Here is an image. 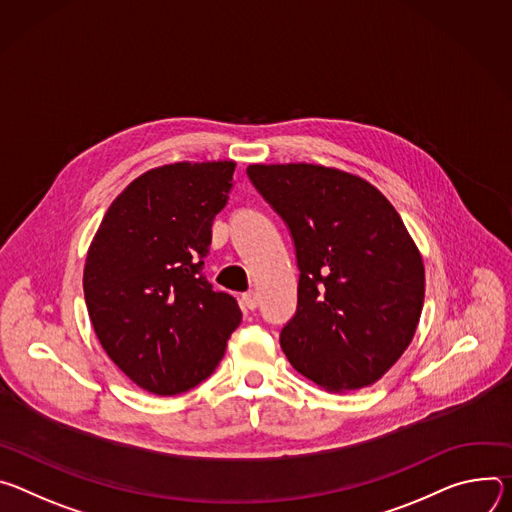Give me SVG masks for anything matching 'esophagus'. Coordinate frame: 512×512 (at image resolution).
Listing matches in <instances>:
<instances>
[{
  "label": "esophagus",
  "instance_id": "obj_1",
  "mask_svg": "<svg viewBox=\"0 0 512 512\" xmlns=\"http://www.w3.org/2000/svg\"><path fill=\"white\" fill-rule=\"evenodd\" d=\"M242 305H244V309L254 311L258 307V297L254 293H246V295H242Z\"/></svg>",
  "mask_w": 512,
  "mask_h": 512
}]
</instances>
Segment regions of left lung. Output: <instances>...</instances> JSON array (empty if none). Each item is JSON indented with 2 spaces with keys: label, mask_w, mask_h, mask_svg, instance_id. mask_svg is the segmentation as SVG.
Here are the masks:
<instances>
[{
  "label": "left lung",
  "mask_w": 512,
  "mask_h": 512,
  "mask_svg": "<svg viewBox=\"0 0 512 512\" xmlns=\"http://www.w3.org/2000/svg\"><path fill=\"white\" fill-rule=\"evenodd\" d=\"M248 177L289 225L301 270L282 352L329 392L374 384L413 342L425 299L423 258L401 215L333 166L250 164Z\"/></svg>",
  "instance_id": "left-lung-1"
}]
</instances>
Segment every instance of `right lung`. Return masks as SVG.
I'll return each mask as SVG.
<instances>
[{
  "instance_id": "right-lung-1",
  "label": "right lung",
  "mask_w": 512,
  "mask_h": 512,
  "mask_svg": "<svg viewBox=\"0 0 512 512\" xmlns=\"http://www.w3.org/2000/svg\"><path fill=\"white\" fill-rule=\"evenodd\" d=\"M234 170V160L146 170L113 199L89 246L83 293L95 335L152 394L187 392L211 376L242 321L236 299L203 276Z\"/></svg>"
}]
</instances>
